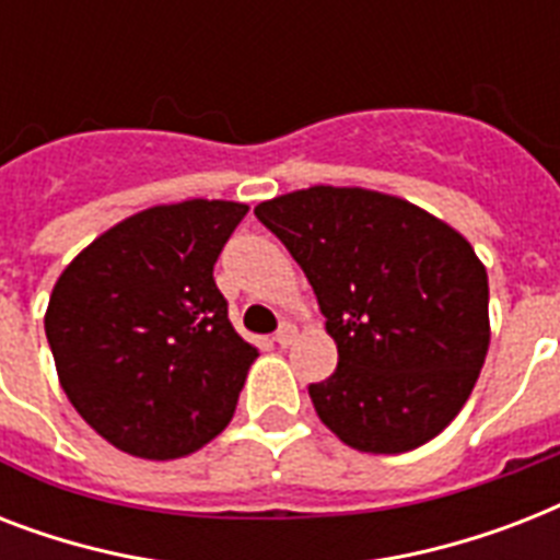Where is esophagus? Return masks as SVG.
<instances>
[{
	"label": "esophagus",
	"instance_id": "esophagus-1",
	"mask_svg": "<svg viewBox=\"0 0 560 560\" xmlns=\"http://www.w3.org/2000/svg\"><path fill=\"white\" fill-rule=\"evenodd\" d=\"M293 340H296V325L281 323V328H279V331H276V342H279L281 349H288V346Z\"/></svg>",
	"mask_w": 560,
	"mask_h": 560
}]
</instances>
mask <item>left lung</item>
Segmentation results:
<instances>
[{"label":"left lung","instance_id":"8db88e82","mask_svg":"<svg viewBox=\"0 0 560 560\" xmlns=\"http://www.w3.org/2000/svg\"><path fill=\"white\" fill-rule=\"evenodd\" d=\"M305 270L337 342L316 416L363 453H407L459 416L486 363L488 272L430 211L369 188L314 186L255 206Z\"/></svg>","mask_w":560,"mask_h":560}]
</instances>
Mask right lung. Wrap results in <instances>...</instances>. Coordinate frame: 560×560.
Returning <instances> with one entry per match:
<instances>
[{
	"instance_id": "right-lung-1",
	"label": "right lung",
	"mask_w": 560,
	"mask_h": 560,
	"mask_svg": "<svg viewBox=\"0 0 560 560\" xmlns=\"http://www.w3.org/2000/svg\"><path fill=\"white\" fill-rule=\"evenodd\" d=\"M249 206H153L92 241L60 272L46 311L57 377L113 447L168 462L232 421L258 349L229 323L220 249Z\"/></svg>"
}]
</instances>
